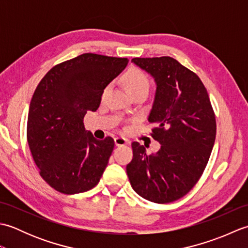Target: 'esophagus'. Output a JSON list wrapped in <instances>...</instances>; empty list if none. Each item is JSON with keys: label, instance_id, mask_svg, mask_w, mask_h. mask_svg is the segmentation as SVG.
I'll return each instance as SVG.
<instances>
[{"label": "esophagus", "instance_id": "1", "mask_svg": "<svg viewBox=\"0 0 248 248\" xmlns=\"http://www.w3.org/2000/svg\"><path fill=\"white\" fill-rule=\"evenodd\" d=\"M114 141H115L116 146H124L129 143V141L124 138H120V136H118V138H115Z\"/></svg>", "mask_w": 248, "mask_h": 248}]
</instances>
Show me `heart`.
<instances>
[{"mask_svg": "<svg viewBox=\"0 0 248 248\" xmlns=\"http://www.w3.org/2000/svg\"><path fill=\"white\" fill-rule=\"evenodd\" d=\"M124 84H125V88L129 93H132L135 92H140L144 91L148 93L149 91V78L147 77L143 71L138 70V69H132L128 71L124 75ZM108 87H107L108 89ZM105 89V92H107Z\"/></svg>", "mask_w": 248, "mask_h": 248, "instance_id": "heart-1", "label": "heart"}]
</instances>
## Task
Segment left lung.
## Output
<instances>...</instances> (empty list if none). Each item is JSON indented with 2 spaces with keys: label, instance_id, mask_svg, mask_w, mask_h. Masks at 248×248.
Returning a JSON list of instances; mask_svg holds the SVG:
<instances>
[{
  "label": "left lung",
  "instance_id": "1",
  "mask_svg": "<svg viewBox=\"0 0 248 248\" xmlns=\"http://www.w3.org/2000/svg\"><path fill=\"white\" fill-rule=\"evenodd\" d=\"M132 62L155 78L148 121L155 125L151 135L161 148L147 155L133 141L129 180L149 202H172L191 191L207 166L217 135L215 115L202 80L175 59L135 57Z\"/></svg>",
  "mask_w": 248,
  "mask_h": 248
}]
</instances>
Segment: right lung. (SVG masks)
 I'll use <instances>...</instances> for the list:
<instances>
[{"label":"right lung","mask_w":248,"mask_h":248,"mask_svg":"<svg viewBox=\"0 0 248 248\" xmlns=\"http://www.w3.org/2000/svg\"><path fill=\"white\" fill-rule=\"evenodd\" d=\"M128 59L84 53L54 66L31 100L26 136L44 180L62 194L89 191L100 181L114 140L93 138L84 116L97 110L104 88Z\"/></svg>","instance_id":"1"}]
</instances>
